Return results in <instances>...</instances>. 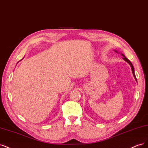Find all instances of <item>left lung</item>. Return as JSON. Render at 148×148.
Returning <instances> with one entry per match:
<instances>
[{
	"label": "left lung",
	"mask_w": 148,
	"mask_h": 148,
	"mask_svg": "<svg viewBox=\"0 0 148 148\" xmlns=\"http://www.w3.org/2000/svg\"><path fill=\"white\" fill-rule=\"evenodd\" d=\"M117 52V51H116ZM122 56H123V59L125 61H127V63L129 64L130 65V66H131V68H132V73H133V76H134V77H135V79H136V76H135V73H134V68H133V64H132V63H131V62L130 61V60H128V59H127L126 57L123 55H122Z\"/></svg>",
	"instance_id": "obj_1"
}]
</instances>
